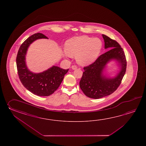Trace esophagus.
<instances>
[{"instance_id": "34e87169", "label": "esophagus", "mask_w": 146, "mask_h": 146, "mask_svg": "<svg viewBox=\"0 0 146 146\" xmlns=\"http://www.w3.org/2000/svg\"><path fill=\"white\" fill-rule=\"evenodd\" d=\"M72 68L73 70H75V69L77 68V66L76 65H72Z\"/></svg>"}]
</instances>
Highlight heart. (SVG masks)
Listing matches in <instances>:
<instances>
[{
  "label": "heart",
  "instance_id": "1",
  "mask_svg": "<svg viewBox=\"0 0 146 146\" xmlns=\"http://www.w3.org/2000/svg\"><path fill=\"white\" fill-rule=\"evenodd\" d=\"M100 38L80 36L72 37L66 41L65 50L69 56H76L78 63L81 65H89L96 60L102 48Z\"/></svg>",
  "mask_w": 146,
  "mask_h": 146
}]
</instances>
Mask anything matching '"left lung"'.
<instances>
[{
  "label": "left lung",
  "mask_w": 146,
  "mask_h": 146,
  "mask_svg": "<svg viewBox=\"0 0 146 146\" xmlns=\"http://www.w3.org/2000/svg\"><path fill=\"white\" fill-rule=\"evenodd\" d=\"M105 48L110 49L96 59L90 65L84 67L79 86L86 96L95 99L109 96L117 89L126 72L127 62L121 45L106 35L102 34ZM115 59L121 67V70L115 78H106L102 71L106 64Z\"/></svg>",
  "instance_id": "left-lung-1"
}]
</instances>
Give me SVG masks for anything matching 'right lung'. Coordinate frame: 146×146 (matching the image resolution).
I'll use <instances>...</instances> for the list:
<instances>
[{
	"instance_id": "right-lung-1",
	"label": "right lung",
	"mask_w": 146,
	"mask_h": 146,
	"mask_svg": "<svg viewBox=\"0 0 146 146\" xmlns=\"http://www.w3.org/2000/svg\"><path fill=\"white\" fill-rule=\"evenodd\" d=\"M48 38L44 34L37 33L28 37L20 47L16 63L19 79L23 86L29 91L38 96H49L56 91L68 71L53 66L44 72L35 74L30 72L26 65L25 55L28 47L34 40Z\"/></svg>"
}]
</instances>
